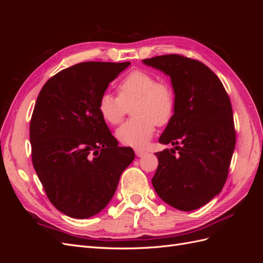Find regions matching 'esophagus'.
<instances>
[{
  "label": "esophagus",
  "mask_w": 263,
  "mask_h": 263,
  "mask_svg": "<svg viewBox=\"0 0 263 263\" xmlns=\"http://www.w3.org/2000/svg\"><path fill=\"white\" fill-rule=\"evenodd\" d=\"M135 154H136L137 157H142L146 155V151L142 150V149H135Z\"/></svg>",
  "instance_id": "34e87169"
}]
</instances>
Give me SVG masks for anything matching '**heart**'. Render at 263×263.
<instances>
[{"mask_svg": "<svg viewBox=\"0 0 263 263\" xmlns=\"http://www.w3.org/2000/svg\"><path fill=\"white\" fill-rule=\"evenodd\" d=\"M118 98L104 93L99 100V113L110 125L122 122L126 110L132 107L130 121L116 130L123 145L144 148L158 126L166 125L173 116L176 98L171 85L157 81L155 76L145 71H133L117 86Z\"/></svg>", "mask_w": 263, "mask_h": 263, "instance_id": "1", "label": "heart"}]
</instances>
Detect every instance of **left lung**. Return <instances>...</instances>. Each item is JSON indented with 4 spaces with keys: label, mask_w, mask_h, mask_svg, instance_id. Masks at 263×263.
<instances>
[{
    "label": "left lung",
    "mask_w": 263,
    "mask_h": 263,
    "mask_svg": "<svg viewBox=\"0 0 263 263\" xmlns=\"http://www.w3.org/2000/svg\"><path fill=\"white\" fill-rule=\"evenodd\" d=\"M142 63L170 77L176 98L173 116L159 138L176 147L156 153L159 164L151 182L172 208L197 210L220 193L228 176L236 144L228 94L217 76L197 60L164 54Z\"/></svg>",
    "instance_id": "left-lung-1"
}]
</instances>
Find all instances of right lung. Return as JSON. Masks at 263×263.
Masks as SVG:
<instances>
[{
    "label": "right lung",
    "mask_w": 263,
    "mask_h": 263,
    "mask_svg": "<svg viewBox=\"0 0 263 263\" xmlns=\"http://www.w3.org/2000/svg\"><path fill=\"white\" fill-rule=\"evenodd\" d=\"M130 62H81L60 71L39 93L29 127L31 160L49 201L72 218H89L112 200L135 159L119 147L99 100Z\"/></svg>",
    "instance_id": "right-lung-1"
}]
</instances>
